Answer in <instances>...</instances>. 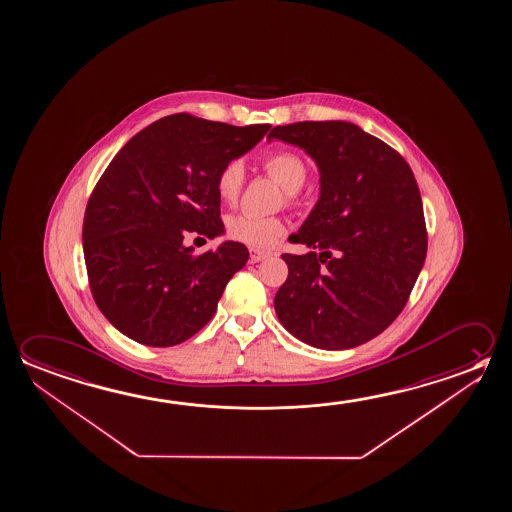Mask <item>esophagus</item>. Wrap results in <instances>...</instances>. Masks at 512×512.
<instances>
[{
  "label": "esophagus",
  "mask_w": 512,
  "mask_h": 512,
  "mask_svg": "<svg viewBox=\"0 0 512 512\" xmlns=\"http://www.w3.org/2000/svg\"><path fill=\"white\" fill-rule=\"evenodd\" d=\"M268 257V252H260V250L250 248V260H252V262H260V260L268 259Z\"/></svg>",
  "instance_id": "obj_1"
}]
</instances>
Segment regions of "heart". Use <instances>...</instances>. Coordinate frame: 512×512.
Returning a JSON list of instances; mask_svg holds the SVG:
<instances>
[{
    "instance_id": "obj_1",
    "label": "heart",
    "mask_w": 512,
    "mask_h": 512,
    "mask_svg": "<svg viewBox=\"0 0 512 512\" xmlns=\"http://www.w3.org/2000/svg\"><path fill=\"white\" fill-rule=\"evenodd\" d=\"M268 175L280 184L285 193L294 194L302 189L307 178V169L302 159L289 151H280L264 160ZM244 168L241 160L227 162L216 178V191L221 202L234 205L243 187ZM227 232L237 243L246 244L255 250H269L282 239L285 225L282 219L255 214H235L228 219Z\"/></svg>"
}]
</instances>
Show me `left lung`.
Masks as SVG:
<instances>
[{"label": "left lung", "instance_id": "obj_1", "mask_svg": "<svg viewBox=\"0 0 512 512\" xmlns=\"http://www.w3.org/2000/svg\"><path fill=\"white\" fill-rule=\"evenodd\" d=\"M302 148L319 171V200L284 253L275 296L282 327L321 350H348L402 312L427 257L416 178L400 153L348 121L275 126L268 141Z\"/></svg>", "mask_w": 512, "mask_h": 512}]
</instances>
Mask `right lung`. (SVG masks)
I'll return each mask as SVG.
<instances>
[{"label":"right lung","mask_w":512,"mask_h":512,"mask_svg":"<svg viewBox=\"0 0 512 512\" xmlns=\"http://www.w3.org/2000/svg\"><path fill=\"white\" fill-rule=\"evenodd\" d=\"M269 128L173 114L134 135L110 162L87 203L82 241L94 302L121 334L166 348L212 319L250 253L225 241L193 255L184 237L223 235L218 173Z\"/></svg>","instance_id":"add662e5"}]
</instances>
